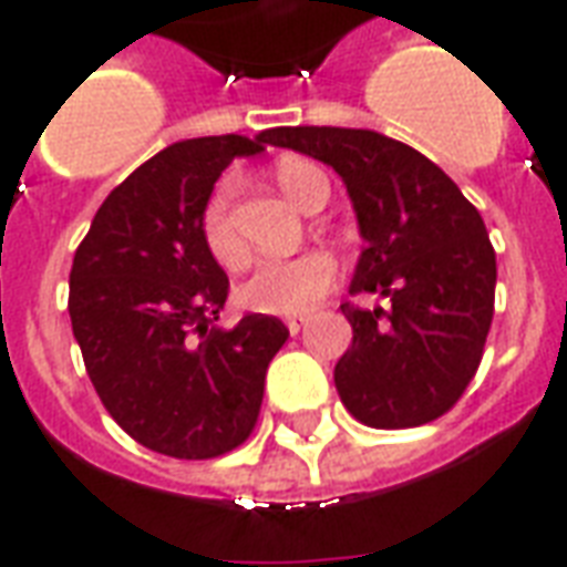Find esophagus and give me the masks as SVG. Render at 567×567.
Masks as SVG:
<instances>
[{
	"label": "esophagus",
	"instance_id": "34e87169",
	"mask_svg": "<svg viewBox=\"0 0 567 567\" xmlns=\"http://www.w3.org/2000/svg\"><path fill=\"white\" fill-rule=\"evenodd\" d=\"M307 322H310V316H288V331H291V334H297V331H303V328H307Z\"/></svg>",
	"mask_w": 567,
	"mask_h": 567
}]
</instances>
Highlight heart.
<instances>
[{
	"label": "heart",
	"mask_w": 567,
	"mask_h": 567,
	"mask_svg": "<svg viewBox=\"0 0 567 567\" xmlns=\"http://www.w3.org/2000/svg\"><path fill=\"white\" fill-rule=\"evenodd\" d=\"M276 181L285 189V196L303 212H319L331 193L322 168L307 159L279 162ZM229 196H233V181L224 177L202 208L199 233L205 251L215 257L224 270H239L245 264V243L233 227ZM334 282H338V260L328 251L312 248L297 257L257 264L251 276L239 285V303L255 312L297 316V312L312 310Z\"/></svg>",
	"instance_id": "heart-1"
}]
</instances>
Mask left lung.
Returning a JSON list of instances; mask_svg holds the SVG:
<instances>
[{
    "mask_svg": "<svg viewBox=\"0 0 567 567\" xmlns=\"http://www.w3.org/2000/svg\"><path fill=\"white\" fill-rule=\"evenodd\" d=\"M343 177L365 239L350 295L390 297V310L340 303L352 347L334 386L374 430L421 426L457 405L482 362L497 260L485 220L457 184L414 146L368 128H272Z\"/></svg>",
    "mask_w": 567,
    "mask_h": 567,
    "instance_id": "8db88e82",
    "label": "left lung"
}]
</instances>
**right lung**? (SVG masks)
Wrapping results in <instances>:
<instances>
[{
    "instance_id": "obj_1",
    "label": "right lung",
    "mask_w": 567,
    "mask_h": 567,
    "mask_svg": "<svg viewBox=\"0 0 567 567\" xmlns=\"http://www.w3.org/2000/svg\"><path fill=\"white\" fill-rule=\"evenodd\" d=\"M264 144L270 132L165 146L106 196L73 257L66 310L94 390L134 442L177 461L243 445L288 340L264 312L217 324L229 279L199 233L220 172Z\"/></svg>"
}]
</instances>
